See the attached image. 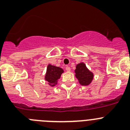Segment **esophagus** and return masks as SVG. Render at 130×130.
<instances>
[{
	"label": "esophagus",
	"mask_w": 130,
	"mask_h": 130,
	"mask_svg": "<svg viewBox=\"0 0 130 130\" xmlns=\"http://www.w3.org/2000/svg\"><path fill=\"white\" fill-rule=\"evenodd\" d=\"M66 70L67 71V72H70V70H71L70 68L69 67V66H66Z\"/></svg>",
	"instance_id": "esophagus-1"
}]
</instances>
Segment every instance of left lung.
Listing matches in <instances>:
<instances>
[{"label":"left lung","instance_id":"8db88e82","mask_svg":"<svg viewBox=\"0 0 130 130\" xmlns=\"http://www.w3.org/2000/svg\"><path fill=\"white\" fill-rule=\"evenodd\" d=\"M75 76L81 85H88L93 79V73L88 70L86 65L81 62L76 66Z\"/></svg>","mask_w":130,"mask_h":130}]
</instances>
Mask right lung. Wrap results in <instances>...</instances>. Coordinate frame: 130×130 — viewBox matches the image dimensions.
Here are the masks:
<instances>
[{
    "instance_id": "add662e5",
    "label": "right lung",
    "mask_w": 130,
    "mask_h": 130,
    "mask_svg": "<svg viewBox=\"0 0 130 130\" xmlns=\"http://www.w3.org/2000/svg\"><path fill=\"white\" fill-rule=\"evenodd\" d=\"M63 72L64 70L60 68L49 64L47 68V72L45 79L49 83V85L55 86V85L57 84V80L60 77Z\"/></svg>"
}]
</instances>
